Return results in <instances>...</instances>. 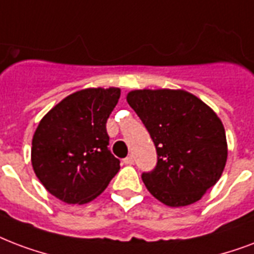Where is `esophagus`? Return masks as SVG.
<instances>
[{
	"label": "esophagus",
	"instance_id": "34e87169",
	"mask_svg": "<svg viewBox=\"0 0 254 254\" xmlns=\"http://www.w3.org/2000/svg\"><path fill=\"white\" fill-rule=\"evenodd\" d=\"M124 164L125 165H133L134 164V158L131 157V156H127V158H124Z\"/></svg>",
	"mask_w": 254,
	"mask_h": 254
}]
</instances>
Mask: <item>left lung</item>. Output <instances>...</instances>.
<instances>
[{
    "mask_svg": "<svg viewBox=\"0 0 254 254\" xmlns=\"http://www.w3.org/2000/svg\"><path fill=\"white\" fill-rule=\"evenodd\" d=\"M127 101L157 150L156 168L142 173L150 194L172 208L201 200L220 180L228 158L225 129L217 114L180 89L131 90Z\"/></svg>",
    "mask_w": 254,
    "mask_h": 254,
    "instance_id": "obj_1",
    "label": "left lung"
}]
</instances>
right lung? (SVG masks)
Segmentation results:
<instances>
[{
	"instance_id": "add662e5",
	"label": "right lung",
	"mask_w": 254,
	"mask_h": 254,
	"mask_svg": "<svg viewBox=\"0 0 254 254\" xmlns=\"http://www.w3.org/2000/svg\"><path fill=\"white\" fill-rule=\"evenodd\" d=\"M119 88L73 93L44 116L32 141L34 173L50 194L66 204H86L105 190L120 170L110 153L106 121Z\"/></svg>"
}]
</instances>
